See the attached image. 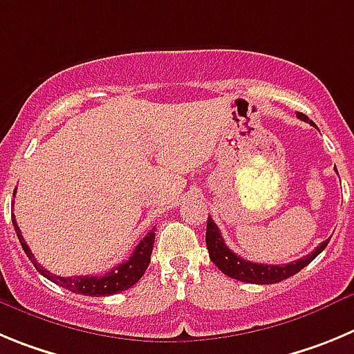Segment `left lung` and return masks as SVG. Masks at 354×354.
<instances>
[{
    "instance_id": "left-lung-1",
    "label": "left lung",
    "mask_w": 354,
    "mask_h": 354,
    "mask_svg": "<svg viewBox=\"0 0 354 354\" xmlns=\"http://www.w3.org/2000/svg\"><path fill=\"white\" fill-rule=\"evenodd\" d=\"M298 118L304 120V122H308L310 125H314L305 114L298 113ZM328 241L330 240L323 241L319 247H316V250H312L305 257H300L298 261H291L288 264L252 263V261L241 259L240 256L232 252L231 248L225 245L224 238L221 234V229L216 227V224L209 216L208 224H206V247H208L209 259L213 261V264L224 275L241 280V282H248V284H277L280 280H286L289 277L296 275V273L304 270L307 264H310L312 261L323 252L324 248H326Z\"/></svg>"
}]
</instances>
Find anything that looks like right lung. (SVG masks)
Segmentation results:
<instances>
[{
    "mask_svg": "<svg viewBox=\"0 0 354 354\" xmlns=\"http://www.w3.org/2000/svg\"><path fill=\"white\" fill-rule=\"evenodd\" d=\"M12 222H14V229L17 232V238L22 245V250L26 252L28 259L33 263L35 268L42 273L46 279H49L54 284L62 286V288L68 289L72 292H79V295H88V296H109L116 295V292L127 291V289L132 288L136 282H139L142 275H145L146 268H148L149 259H151V250H153L155 243V231L157 229H151V231L142 238L138 243L136 250L132 252V256L127 261H123L122 264H118L116 268H113L111 272H107L106 275H75V277H59L50 273L49 270L40 266L35 259L33 252L30 250L28 243L24 241L21 234V229H19L17 222H15V216L12 213Z\"/></svg>",
    "mask_w": 354,
    "mask_h": 354,
    "instance_id": "right-lung-1",
    "label": "right lung"
}]
</instances>
